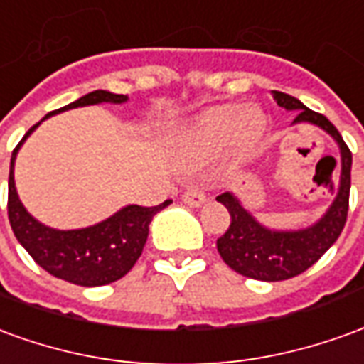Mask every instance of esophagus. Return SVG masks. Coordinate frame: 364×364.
Returning a JSON list of instances; mask_svg holds the SVG:
<instances>
[{
    "label": "esophagus",
    "mask_w": 364,
    "mask_h": 364,
    "mask_svg": "<svg viewBox=\"0 0 364 364\" xmlns=\"http://www.w3.org/2000/svg\"><path fill=\"white\" fill-rule=\"evenodd\" d=\"M181 199L185 205H189V207H200L207 197H205V193L199 189V187H187V189L183 191Z\"/></svg>",
    "instance_id": "esophagus-1"
}]
</instances>
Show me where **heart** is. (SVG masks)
I'll return each instance as SVG.
<instances>
[{"instance_id": "1", "label": "heart", "mask_w": 364, "mask_h": 364, "mask_svg": "<svg viewBox=\"0 0 364 364\" xmlns=\"http://www.w3.org/2000/svg\"><path fill=\"white\" fill-rule=\"evenodd\" d=\"M262 124V114L256 108H238L236 104L215 106L197 122L193 144L200 151H208L230 138L236 147H246L260 136Z\"/></svg>"}]
</instances>
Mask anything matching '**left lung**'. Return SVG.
I'll use <instances>...</instances> for the list:
<instances>
[{
	"label": "left lung",
	"mask_w": 364,
	"mask_h": 364,
	"mask_svg": "<svg viewBox=\"0 0 364 364\" xmlns=\"http://www.w3.org/2000/svg\"><path fill=\"white\" fill-rule=\"evenodd\" d=\"M274 100L286 110H296L294 122H309L327 134L341 147V183L337 189V197L333 200L325 217L304 230L279 232L268 230L266 226L256 223L248 210H244L235 195L223 193L217 200L223 203L230 213V225L226 232L217 240V250L228 268H232L246 278L262 279V282H279L299 276L301 272L311 268L319 260L331 244L339 238L343 226L347 223L349 213L350 191V164L353 156L341 134L325 118L323 114L309 110L297 98L286 92L274 90ZM333 189V187H331Z\"/></svg>",
	"instance_id": "1"
}]
</instances>
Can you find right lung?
<instances>
[{"instance_id": "1", "label": "right lung", "mask_w": 364, "mask_h": 364, "mask_svg": "<svg viewBox=\"0 0 364 364\" xmlns=\"http://www.w3.org/2000/svg\"><path fill=\"white\" fill-rule=\"evenodd\" d=\"M126 94H112L106 90H94L78 98L76 102L68 104L65 108L49 112L43 120L57 112L70 110L78 106H90L100 102H126ZM35 124L11 154V167H9V193H7V217L14 228V235L21 246L31 254V258L39 264L43 270L50 276L67 279L76 286H104L112 284L122 276H126L138 258L144 252L149 223L156 213L165 208L171 200H165L157 207H139L128 205L118 210L114 217L106 218L98 225L80 228V230H55L49 226L41 225L39 220L25 210L21 200L17 197L14 181V164L17 149L27 139Z\"/></svg>"}]
</instances>
